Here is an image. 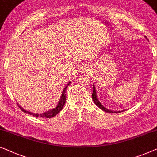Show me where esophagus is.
<instances>
[{
	"instance_id": "34e87169",
	"label": "esophagus",
	"mask_w": 157,
	"mask_h": 157,
	"mask_svg": "<svg viewBox=\"0 0 157 157\" xmlns=\"http://www.w3.org/2000/svg\"><path fill=\"white\" fill-rule=\"evenodd\" d=\"M90 71L89 69H84V72H86V73H88V72Z\"/></svg>"
}]
</instances>
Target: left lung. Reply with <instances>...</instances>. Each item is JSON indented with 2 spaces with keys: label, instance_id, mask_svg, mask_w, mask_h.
Segmentation results:
<instances>
[{
  "label": "left lung",
  "instance_id": "obj_1",
  "mask_svg": "<svg viewBox=\"0 0 157 157\" xmlns=\"http://www.w3.org/2000/svg\"><path fill=\"white\" fill-rule=\"evenodd\" d=\"M92 98H93V100H94V103H95V105H96L98 107H99L100 108L102 109V110L105 111L107 113H121L120 111H118V112H115V111H112V110H108V109H106L105 108H104V107L101 105V103H100L98 101V100L97 99V97H96V93H95V88L94 86V90H93V94H92Z\"/></svg>",
  "mask_w": 157,
  "mask_h": 157
}]
</instances>
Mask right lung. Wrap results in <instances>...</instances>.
I'll return each instance as SVG.
<instances>
[{
	"label": "right lung",
	"instance_id": "add662e5",
	"mask_svg": "<svg viewBox=\"0 0 157 157\" xmlns=\"http://www.w3.org/2000/svg\"><path fill=\"white\" fill-rule=\"evenodd\" d=\"M70 83H71V82H69V83H68L67 85L66 86V87L64 88V89H63V93H62V96H61L60 101H59V102L57 106H56L55 108H54L53 110H52L50 111H48V112L44 113H43V114H40V115H39V114H35V113L28 112V111H26L25 110H24V109H22L21 107H20L19 105H18V104H17V105L20 108V110H22L24 113H28V114L32 115L34 117H45V118H51L52 117L55 116L56 115H57L58 113H59L60 111L62 110L63 107L64 106V104H65V102H66V94H65L66 90H67V88L68 87V86L69 85Z\"/></svg>",
	"mask_w": 157,
	"mask_h": 157
}]
</instances>
